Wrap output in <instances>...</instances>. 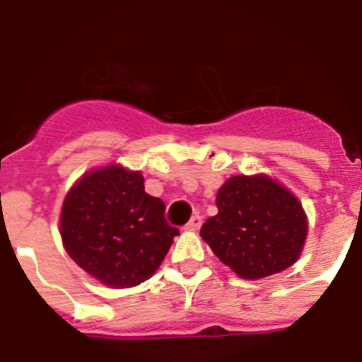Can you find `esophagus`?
I'll use <instances>...</instances> for the list:
<instances>
[{
	"instance_id": "1",
	"label": "esophagus",
	"mask_w": 362,
	"mask_h": 362,
	"mask_svg": "<svg viewBox=\"0 0 362 362\" xmlns=\"http://www.w3.org/2000/svg\"><path fill=\"white\" fill-rule=\"evenodd\" d=\"M202 224H203L202 216H198V214H196V216H192L191 221H189V223L185 224V230L196 231V230H199V226H202Z\"/></svg>"
}]
</instances>
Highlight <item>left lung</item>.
Here are the masks:
<instances>
[{
  "mask_svg": "<svg viewBox=\"0 0 362 362\" xmlns=\"http://www.w3.org/2000/svg\"><path fill=\"white\" fill-rule=\"evenodd\" d=\"M217 216L199 230L214 255L244 279L288 269L300 256L308 219L299 199L267 175H237L217 191Z\"/></svg>",
  "mask_w": 362,
  "mask_h": 362,
  "instance_id": "obj_1",
  "label": "left lung"
}]
</instances>
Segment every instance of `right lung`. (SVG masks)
<instances>
[{
  "label": "right lung",
  "mask_w": 362,
  "mask_h": 362,
  "mask_svg": "<svg viewBox=\"0 0 362 362\" xmlns=\"http://www.w3.org/2000/svg\"><path fill=\"white\" fill-rule=\"evenodd\" d=\"M143 182L139 171L113 164L83 175L63 202L59 233L66 252L111 288L146 281L180 233Z\"/></svg>",
  "instance_id": "1"
}]
</instances>
